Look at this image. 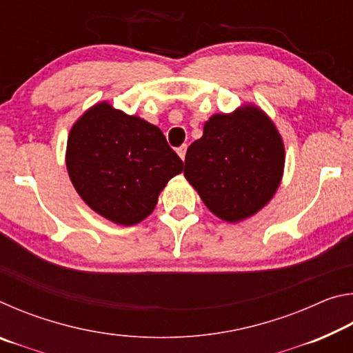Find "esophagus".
<instances>
[{
    "label": "esophagus",
    "instance_id": "esophagus-1",
    "mask_svg": "<svg viewBox=\"0 0 353 353\" xmlns=\"http://www.w3.org/2000/svg\"><path fill=\"white\" fill-rule=\"evenodd\" d=\"M177 154H179V157L185 160V154H187V145H182L181 148H177Z\"/></svg>",
    "mask_w": 353,
    "mask_h": 353
}]
</instances>
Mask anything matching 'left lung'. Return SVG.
Wrapping results in <instances>:
<instances>
[{
    "instance_id": "1",
    "label": "left lung",
    "mask_w": 353,
    "mask_h": 353,
    "mask_svg": "<svg viewBox=\"0 0 353 353\" xmlns=\"http://www.w3.org/2000/svg\"><path fill=\"white\" fill-rule=\"evenodd\" d=\"M285 149L279 130L255 105L216 113L191 143L183 174L208 210L238 223L265 207L282 181Z\"/></svg>"
}]
</instances>
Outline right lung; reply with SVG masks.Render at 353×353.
Wrapping results in <instances>:
<instances>
[{"instance_id":"right-lung-1","label":"right lung","mask_w":353,"mask_h":353,"mask_svg":"<svg viewBox=\"0 0 353 353\" xmlns=\"http://www.w3.org/2000/svg\"><path fill=\"white\" fill-rule=\"evenodd\" d=\"M67 170L92 210L134 225L152 213L160 191L183 163L157 126L99 103L70 130Z\"/></svg>"}]
</instances>
